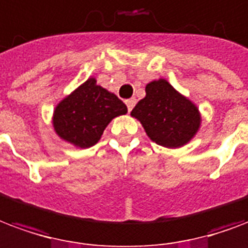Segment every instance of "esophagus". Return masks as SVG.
<instances>
[{
	"instance_id": "34e87169",
	"label": "esophagus",
	"mask_w": 248,
	"mask_h": 248,
	"mask_svg": "<svg viewBox=\"0 0 248 248\" xmlns=\"http://www.w3.org/2000/svg\"><path fill=\"white\" fill-rule=\"evenodd\" d=\"M135 104H137V100H134V98L126 101V105H127V110H129V111H131L134 106H135Z\"/></svg>"
}]
</instances>
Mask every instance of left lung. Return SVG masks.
<instances>
[{
  "mask_svg": "<svg viewBox=\"0 0 248 248\" xmlns=\"http://www.w3.org/2000/svg\"><path fill=\"white\" fill-rule=\"evenodd\" d=\"M147 137L159 146L180 148L192 140L201 127V113L197 105L159 78L146 85V97L131 111Z\"/></svg>",
  "mask_w": 248,
  "mask_h": 248,
  "instance_id": "8db88e82",
  "label": "left lung"
}]
</instances>
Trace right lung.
Returning a JSON list of instances; mask_svg holds the SVG:
<instances>
[{"label": "right lung", "mask_w": 248, "mask_h": 248, "mask_svg": "<svg viewBox=\"0 0 248 248\" xmlns=\"http://www.w3.org/2000/svg\"><path fill=\"white\" fill-rule=\"evenodd\" d=\"M126 113L127 106L114 93L97 85L96 78H89L56 105L52 126L62 140L89 148L100 140L111 119Z\"/></svg>", "instance_id": "1"}]
</instances>
